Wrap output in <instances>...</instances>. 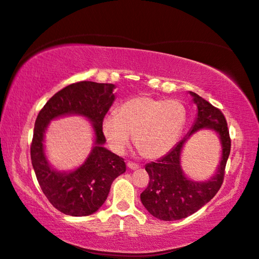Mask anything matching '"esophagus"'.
Wrapping results in <instances>:
<instances>
[{"mask_svg":"<svg viewBox=\"0 0 259 259\" xmlns=\"http://www.w3.org/2000/svg\"><path fill=\"white\" fill-rule=\"evenodd\" d=\"M126 166H128V168H130V169H138L139 168V164H137V163H135V162H131V161H128L126 162Z\"/></svg>","mask_w":259,"mask_h":259,"instance_id":"1","label":"esophagus"}]
</instances>
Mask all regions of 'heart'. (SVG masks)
<instances>
[{
	"label": "heart",
	"mask_w": 259,
	"mask_h": 259,
	"mask_svg": "<svg viewBox=\"0 0 259 259\" xmlns=\"http://www.w3.org/2000/svg\"><path fill=\"white\" fill-rule=\"evenodd\" d=\"M186 120V108L179 100L141 96L123 102L118 113L104 115L102 131L114 152L122 153L134 135L135 145L141 155L157 159L177 144Z\"/></svg>",
	"instance_id": "1"
}]
</instances>
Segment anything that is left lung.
I'll list each match as a JSON object with an SVG mask.
<instances>
[{
	"instance_id": "obj_1",
	"label": "left lung",
	"mask_w": 259,
	"mask_h": 259,
	"mask_svg": "<svg viewBox=\"0 0 259 259\" xmlns=\"http://www.w3.org/2000/svg\"><path fill=\"white\" fill-rule=\"evenodd\" d=\"M197 104V118L183 140H180L166 156L156 162L146 164L150 181L141 192L142 205L153 217L172 222L190 216L210 201L223 185L225 168L230 153V137L221 110L213 107L195 92L189 91ZM201 128H210L220 137L222 144V160L217 174L209 181L194 182L181 169L180 155L189 137Z\"/></svg>"
}]
</instances>
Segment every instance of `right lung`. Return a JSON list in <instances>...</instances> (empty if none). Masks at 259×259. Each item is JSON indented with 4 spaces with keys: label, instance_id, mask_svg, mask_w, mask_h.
I'll return each instance as SVG.
<instances>
[{
    "label": "right lung",
    "instance_id": "add662e5",
    "mask_svg": "<svg viewBox=\"0 0 259 259\" xmlns=\"http://www.w3.org/2000/svg\"><path fill=\"white\" fill-rule=\"evenodd\" d=\"M111 83L81 81L57 92L38 112L31 144V160L43 194L54 208L69 216H89L106 201L113 180L125 171L121 157L103 147L102 119L114 101ZM78 114L92 121L95 146L86 161L72 172L51 167L44 152L48 123L63 115Z\"/></svg>",
    "mask_w": 259,
    "mask_h": 259
}]
</instances>
